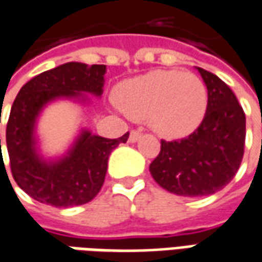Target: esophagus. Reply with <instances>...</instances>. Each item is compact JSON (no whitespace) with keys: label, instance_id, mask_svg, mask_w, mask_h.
<instances>
[{"label":"esophagus","instance_id":"obj_1","mask_svg":"<svg viewBox=\"0 0 262 262\" xmlns=\"http://www.w3.org/2000/svg\"><path fill=\"white\" fill-rule=\"evenodd\" d=\"M140 136H142V133L138 130H132L130 135H129V142L130 143H135V142H138L139 139H140Z\"/></svg>","mask_w":262,"mask_h":262}]
</instances>
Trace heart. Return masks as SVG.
I'll list each match as a JSON object with an SVG mask.
<instances>
[{"instance_id":"heart-1","label":"heart","mask_w":262,"mask_h":262,"mask_svg":"<svg viewBox=\"0 0 262 262\" xmlns=\"http://www.w3.org/2000/svg\"><path fill=\"white\" fill-rule=\"evenodd\" d=\"M116 103L127 117L145 120L159 136H186L202 123L208 90L198 76L181 70H155L126 80L116 89Z\"/></svg>"}]
</instances>
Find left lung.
I'll return each instance as SVG.
<instances>
[{
	"mask_svg": "<svg viewBox=\"0 0 262 262\" xmlns=\"http://www.w3.org/2000/svg\"><path fill=\"white\" fill-rule=\"evenodd\" d=\"M208 90L206 115L188 138L161 142L150 175L179 196H206L222 189L241 165L245 113L234 92L209 71L196 67Z\"/></svg>",
	"mask_w": 262,
	"mask_h": 262,
	"instance_id": "1",
	"label": "left lung"
}]
</instances>
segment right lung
I'll return each mask as SVG.
<instances>
[{
	"instance_id": "1",
	"label": "right lung",
	"mask_w": 262,
	"mask_h": 262,
	"mask_svg": "<svg viewBox=\"0 0 262 262\" xmlns=\"http://www.w3.org/2000/svg\"><path fill=\"white\" fill-rule=\"evenodd\" d=\"M104 74V64L71 61L35 76L17 94L7 123V150L15 182L35 201L71 208L90 202L100 192L108 156L115 147L126 143L129 133L106 139L81 129L66 154L46 159L38 146L37 120L53 101L66 99L86 104L87 93L100 97Z\"/></svg>"
}]
</instances>
